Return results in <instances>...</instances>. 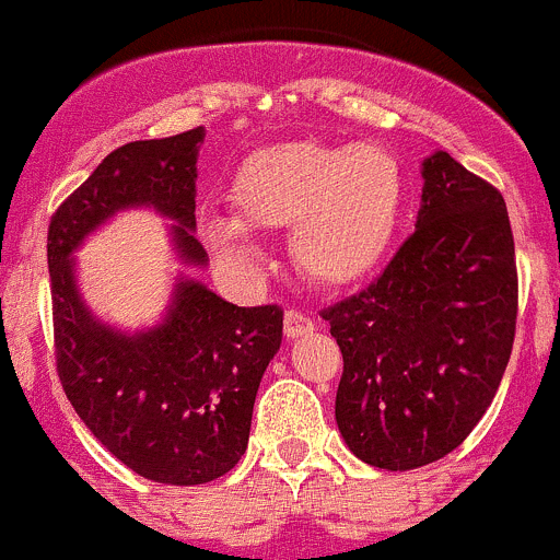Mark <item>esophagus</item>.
<instances>
[{
  "instance_id": "esophagus-1",
  "label": "esophagus",
  "mask_w": 560,
  "mask_h": 560,
  "mask_svg": "<svg viewBox=\"0 0 560 560\" xmlns=\"http://www.w3.org/2000/svg\"><path fill=\"white\" fill-rule=\"evenodd\" d=\"M283 327L289 338H302V335H311L316 329V322H313L307 313L296 311V307H289L283 316Z\"/></svg>"
}]
</instances>
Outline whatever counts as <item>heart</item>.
<instances>
[{"label":"heart","instance_id":"1","mask_svg":"<svg viewBox=\"0 0 560 560\" xmlns=\"http://www.w3.org/2000/svg\"><path fill=\"white\" fill-rule=\"evenodd\" d=\"M236 217L209 214L206 238L253 255L249 231H289L296 266L322 285L360 283L385 260L404 206L396 156L376 142H280L249 153L231 184Z\"/></svg>","mask_w":560,"mask_h":560}]
</instances>
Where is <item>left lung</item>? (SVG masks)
I'll return each instance as SVG.
<instances>
[{
	"mask_svg": "<svg viewBox=\"0 0 560 560\" xmlns=\"http://www.w3.org/2000/svg\"><path fill=\"white\" fill-rule=\"evenodd\" d=\"M418 228L365 291L324 307L343 354L335 420L357 459L415 470L459 448L498 393L516 332L505 200L436 151Z\"/></svg>",
	"mask_w": 560,
	"mask_h": 560,
	"instance_id": "left-lung-1",
	"label": "left lung"
}]
</instances>
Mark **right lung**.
Masks as SVG:
<instances>
[{
    "label": "right lung",
    "instance_id": "obj_1",
    "mask_svg": "<svg viewBox=\"0 0 560 560\" xmlns=\"http://www.w3.org/2000/svg\"><path fill=\"white\" fill-rule=\"evenodd\" d=\"M203 129L112 151L51 214L55 360L68 401L101 445L142 478L191 487L225 476L247 451L253 404L283 340V307H238L180 280L167 318L148 332L104 327L82 305L71 253L115 211L153 206L175 220V249L203 266L195 238Z\"/></svg>",
    "mask_w": 560,
    "mask_h": 560
}]
</instances>
